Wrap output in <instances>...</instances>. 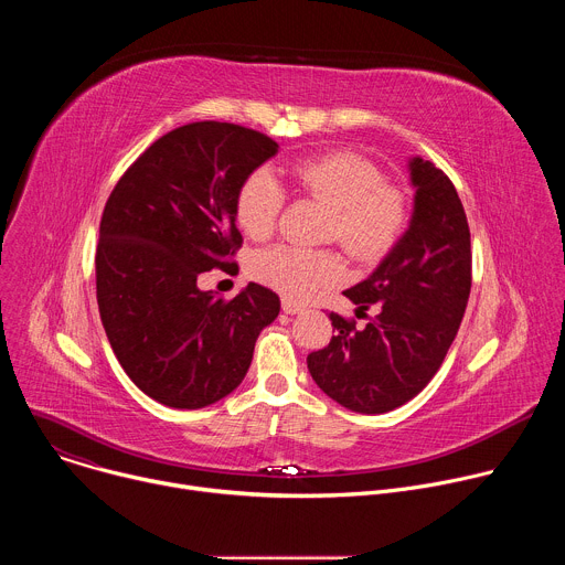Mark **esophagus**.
I'll return each mask as SVG.
<instances>
[{
  "label": "esophagus",
  "mask_w": 565,
  "mask_h": 565,
  "mask_svg": "<svg viewBox=\"0 0 565 565\" xmlns=\"http://www.w3.org/2000/svg\"><path fill=\"white\" fill-rule=\"evenodd\" d=\"M281 308H284V312H288V315H297V312H303V310H306L301 303H297V301H292V299H284V301H281Z\"/></svg>",
  "instance_id": "esophagus-1"
}]
</instances>
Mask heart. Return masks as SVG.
<instances>
[{
  "instance_id": "obj_1",
  "label": "heart",
  "mask_w": 565,
  "mask_h": 565,
  "mask_svg": "<svg viewBox=\"0 0 565 565\" xmlns=\"http://www.w3.org/2000/svg\"><path fill=\"white\" fill-rule=\"evenodd\" d=\"M292 183L331 212L324 234L355 259L384 255L409 221L407 196L382 183L384 177L369 158L353 151H331L297 160L288 168ZM284 190L268 170L253 172L238 188L236 221L248 236L266 238L281 214ZM342 259L333 250H310L279 244L255 255L250 273L257 281L288 299L306 301L340 281Z\"/></svg>"
}]
</instances>
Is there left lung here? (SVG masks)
Listing matches in <instances>:
<instances>
[{
    "instance_id": "obj_1",
    "label": "left lung",
    "mask_w": 565,
    "mask_h": 565,
    "mask_svg": "<svg viewBox=\"0 0 565 565\" xmlns=\"http://www.w3.org/2000/svg\"><path fill=\"white\" fill-rule=\"evenodd\" d=\"M409 230L369 275L344 290L375 317L366 327L331 312L333 340L308 355L317 386L358 414H386L416 397L440 369L471 288L469 225L449 177L420 156Z\"/></svg>"
}]
</instances>
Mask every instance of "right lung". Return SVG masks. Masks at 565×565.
Segmentation results:
<instances>
[{
  "label": "right lung",
  "mask_w": 565,
  "mask_h": 565,
  "mask_svg": "<svg viewBox=\"0 0 565 565\" xmlns=\"http://www.w3.org/2000/svg\"><path fill=\"white\" fill-rule=\"evenodd\" d=\"M279 145L232 122H190L151 142L107 199L96 295L109 344L131 382L174 409H201L246 377L279 297L248 284L234 299L196 279L244 244L236 194Z\"/></svg>",
  "instance_id": "1"
}]
</instances>
